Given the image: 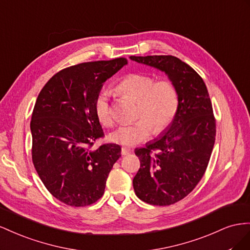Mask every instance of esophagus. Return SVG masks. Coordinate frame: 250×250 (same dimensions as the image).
Segmentation results:
<instances>
[{"instance_id": "34e87169", "label": "esophagus", "mask_w": 250, "mask_h": 250, "mask_svg": "<svg viewBox=\"0 0 250 250\" xmlns=\"http://www.w3.org/2000/svg\"><path fill=\"white\" fill-rule=\"evenodd\" d=\"M131 153H132V151H131V148H129V147H123V148H121V155H123V156L129 155Z\"/></svg>"}]
</instances>
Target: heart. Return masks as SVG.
<instances>
[{
    "mask_svg": "<svg viewBox=\"0 0 250 250\" xmlns=\"http://www.w3.org/2000/svg\"><path fill=\"white\" fill-rule=\"evenodd\" d=\"M116 90L125 97L137 102L134 124L119 126L109 135V139L117 145L136 146L146 141L153 133H161L173 123L179 109V93L169 80L156 81L144 73H132L121 80ZM95 115L104 126L115 123L114 109L108 91H101L94 101Z\"/></svg>",
    "mask_w": 250,
    "mask_h": 250,
    "instance_id": "obj_1",
    "label": "heart"
}]
</instances>
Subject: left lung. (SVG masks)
Returning a JSON list of instances; mask_svg holds the SVG:
<instances>
[{"label": "left lung", "mask_w": 250, "mask_h": 250, "mask_svg": "<svg viewBox=\"0 0 250 250\" xmlns=\"http://www.w3.org/2000/svg\"><path fill=\"white\" fill-rule=\"evenodd\" d=\"M166 72L179 93L170 125L146 147L136 148L140 167L133 187L140 200L167 206L182 200L202 179L215 145L216 118L208 88L196 71L173 55L131 56Z\"/></svg>", "instance_id": "8db88e82"}]
</instances>
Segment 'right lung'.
Segmentation results:
<instances>
[{
  "label": "right lung",
  "mask_w": 250,
  "mask_h": 250,
  "mask_svg": "<svg viewBox=\"0 0 250 250\" xmlns=\"http://www.w3.org/2000/svg\"><path fill=\"white\" fill-rule=\"evenodd\" d=\"M127 61L82 62L61 70L42 89L34 104L30 129L32 162L46 188L74 208L95 203L104 195L106 178L121 147L94 141L104 136L94 101L103 83Z\"/></svg>",
  "instance_id": "add662e5"
}]
</instances>
